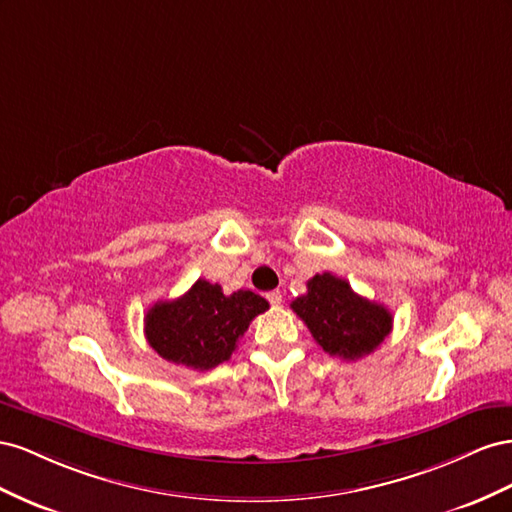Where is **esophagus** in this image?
Returning a JSON list of instances; mask_svg holds the SVG:
<instances>
[{
	"label": "esophagus",
	"instance_id": "1",
	"mask_svg": "<svg viewBox=\"0 0 512 512\" xmlns=\"http://www.w3.org/2000/svg\"><path fill=\"white\" fill-rule=\"evenodd\" d=\"M266 298H268V302H270L272 306H279V304L283 302V296H281V291H270V294H268Z\"/></svg>",
	"mask_w": 512,
	"mask_h": 512
}]
</instances>
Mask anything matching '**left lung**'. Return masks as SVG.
<instances>
[{"instance_id": "8db88e82", "label": "left lung", "mask_w": 512, "mask_h": 512, "mask_svg": "<svg viewBox=\"0 0 512 512\" xmlns=\"http://www.w3.org/2000/svg\"><path fill=\"white\" fill-rule=\"evenodd\" d=\"M294 311L326 354L341 360L369 356L392 330V313L384 304L358 296L345 279L315 274L306 294L291 302Z\"/></svg>"}]
</instances>
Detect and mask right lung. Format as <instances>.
I'll use <instances>...</instances> for the list:
<instances>
[{
  "label": "right lung",
  "instance_id": "right-lung-1",
  "mask_svg": "<svg viewBox=\"0 0 512 512\" xmlns=\"http://www.w3.org/2000/svg\"><path fill=\"white\" fill-rule=\"evenodd\" d=\"M268 306L248 289L225 296L221 285L199 279L184 296L152 306L145 315V339L160 358L210 371L231 358L248 324Z\"/></svg>",
  "mask_w": 512,
  "mask_h": 512
}]
</instances>
